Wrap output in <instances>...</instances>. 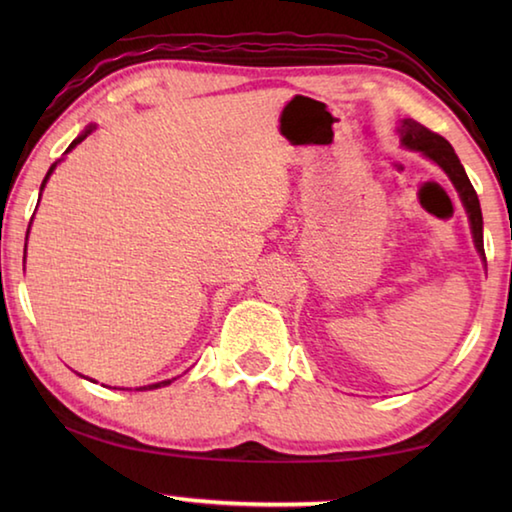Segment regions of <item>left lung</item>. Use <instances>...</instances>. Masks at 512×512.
Instances as JSON below:
<instances>
[{"label":"left lung","instance_id":"obj_1","mask_svg":"<svg viewBox=\"0 0 512 512\" xmlns=\"http://www.w3.org/2000/svg\"><path fill=\"white\" fill-rule=\"evenodd\" d=\"M397 133H400V142L406 146V149L420 151L422 155H427V158L436 162L438 167L447 173L449 180H452L458 196H461V201H463L467 219H470L474 246H476V250H479V255L485 262L483 216H481L479 196H476L470 178H467V173L463 169L461 160H458V155L454 153L452 144H449L445 137H440L438 133H433V131H429V128L418 124L415 119H402L400 126H397Z\"/></svg>","mask_w":512,"mask_h":512}]
</instances>
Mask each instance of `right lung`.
<instances>
[{"label":"right lung","instance_id":"add662e5","mask_svg":"<svg viewBox=\"0 0 512 512\" xmlns=\"http://www.w3.org/2000/svg\"><path fill=\"white\" fill-rule=\"evenodd\" d=\"M92 131H94V126H88V128H85V133H81L79 137H76V140H74L72 144H69V149H67L65 153H69V151H72L76 144H81V142L85 140V137H88V135H90ZM56 164H58V162H54V164H51V167H49V171H47V176H45V180H42V185H40V194H42V189H45V185H47V180H49V176H51V173H54V169H56ZM27 237H29V230H27ZM173 379H176V377H173ZM173 379H164V381H158V384L140 386V388H137V391H153V388H162V386H167V384H171V381H173Z\"/></svg>","mask_w":512,"mask_h":512}]
</instances>
